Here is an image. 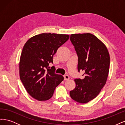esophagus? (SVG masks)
<instances>
[{"mask_svg":"<svg viewBox=\"0 0 125 125\" xmlns=\"http://www.w3.org/2000/svg\"><path fill=\"white\" fill-rule=\"evenodd\" d=\"M63 77H64V80H69V78H70L69 75H67V74H65V75L63 76Z\"/></svg>","mask_w":125,"mask_h":125,"instance_id":"esophagus-1","label":"esophagus"}]
</instances>
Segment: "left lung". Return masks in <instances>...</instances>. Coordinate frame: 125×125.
<instances>
[{
  "mask_svg": "<svg viewBox=\"0 0 125 125\" xmlns=\"http://www.w3.org/2000/svg\"><path fill=\"white\" fill-rule=\"evenodd\" d=\"M70 40L78 57V71L84 72L83 79H74L76 85L70 95L75 101L86 103L98 95L106 82L110 57L104 44L92 34H73Z\"/></svg>",
  "mask_w": 125,
  "mask_h": 125,
  "instance_id": "8db88e82",
  "label": "left lung"
}]
</instances>
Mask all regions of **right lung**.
Here are the masks:
<instances>
[{
	"instance_id": "right-lung-1",
	"label": "right lung",
	"mask_w": 125,
	"mask_h": 125,
	"mask_svg": "<svg viewBox=\"0 0 125 125\" xmlns=\"http://www.w3.org/2000/svg\"><path fill=\"white\" fill-rule=\"evenodd\" d=\"M69 35L42 33L32 37L24 44L19 62L21 82L34 99L46 101L52 96L55 89L63 80L55 73L54 66L50 68L53 56L59 47L68 40Z\"/></svg>"
}]
</instances>
